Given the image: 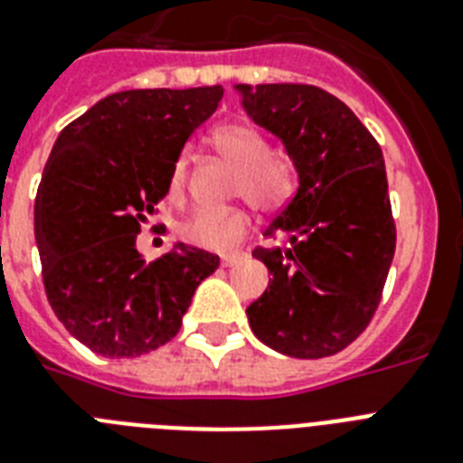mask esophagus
<instances>
[{"label": "esophagus", "instance_id": "obj_1", "mask_svg": "<svg viewBox=\"0 0 463 463\" xmlns=\"http://www.w3.org/2000/svg\"><path fill=\"white\" fill-rule=\"evenodd\" d=\"M242 257H245V254H240V252L223 254V257H221V264H223V267H235V264H238V261L242 260Z\"/></svg>", "mask_w": 463, "mask_h": 463}]
</instances>
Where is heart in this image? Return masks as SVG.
Wrapping results in <instances>:
<instances>
[{
    "label": "heart",
    "mask_w": 463,
    "mask_h": 463,
    "mask_svg": "<svg viewBox=\"0 0 463 463\" xmlns=\"http://www.w3.org/2000/svg\"><path fill=\"white\" fill-rule=\"evenodd\" d=\"M216 154L235 167L232 189L261 211L281 209L296 189L293 167L281 158L269 156L264 134L245 122L221 125L211 134ZM189 158L180 156L170 170V196L180 199L187 187ZM250 231V213L245 209H202L182 223V238L189 245L225 252L238 245Z\"/></svg>",
    "instance_id": "heart-1"
}]
</instances>
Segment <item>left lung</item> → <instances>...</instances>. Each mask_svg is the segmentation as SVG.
<instances>
[{"label": "left lung", "instance_id": "1", "mask_svg": "<svg viewBox=\"0 0 463 463\" xmlns=\"http://www.w3.org/2000/svg\"><path fill=\"white\" fill-rule=\"evenodd\" d=\"M242 110L281 141L298 192L257 247L269 286L247 307L261 344L290 358H326L363 334L394 260L396 228L380 144L336 96L305 83H238Z\"/></svg>", "mask_w": 463, "mask_h": 463}]
</instances>
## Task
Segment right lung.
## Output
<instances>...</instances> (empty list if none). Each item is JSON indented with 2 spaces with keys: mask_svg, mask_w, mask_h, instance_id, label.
<instances>
[{
  "mask_svg": "<svg viewBox=\"0 0 463 463\" xmlns=\"http://www.w3.org/2000/svg\"><path fill=\"white\" fill-rule=\"evenodd\" d=\"M221 86L122 90L67 125L35 196V242L54 315L105 358H137L180 331L218 257L177 245L146 264L141 223L170 189V170Z\"/></svg>",
  "mask_w": 463,
  "mask_h": 463,
  "instance_id": "obj_1",
  "label": "right lung"
}]
</instances>
